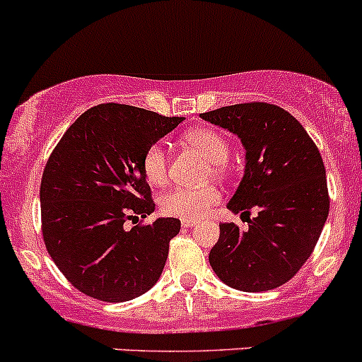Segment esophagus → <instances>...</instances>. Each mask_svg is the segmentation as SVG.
I'll use <instances>...</instances> for the list:
<instances>
[{
	"label": "esophagus",
	"instance_id": "34e87169",
	"mask_svg": "<svg viewBox=\"0 0 362 362\" xmlns=\"http://www.w3.org/2000/svg\"><path fill=\"white\" fill-rule=\"evenodd\" d=\"M194 226H196L194 221H182V228L184 229H191V228H194Z\"/></svg>",
	"mask_w": 362,
	"mask_h": 362
}]
</instances>
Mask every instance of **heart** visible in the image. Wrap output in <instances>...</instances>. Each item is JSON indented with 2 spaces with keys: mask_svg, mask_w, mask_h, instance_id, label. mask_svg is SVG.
<instances>
[{
  "mask_svg": "<svg viewBox=\"0 0 362 362\" xmlns=\"http://www.w3.org/2000/svg\"><path fill=\"white\" fill-rule=\"evenodd\" d=\"M184 141L210 163V175L224 178L228 175L229 141L214 127H194L184 134ZM141 173L151 185H163L168 178V156L163 145L152 144L141 158ZM221 194L215 187H175L160 196L159 208L168 217L196 221L202 218L214 204L218 203Z\"/></svg>",
  "mask_w": 362,
  "mask_h": 362,
  "instance_id": "1",
  "label": "heart"
}]
</instances>
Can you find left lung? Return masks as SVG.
Masks as SVG:
<instances>
[{
    "label": "left lung",
    "instance_id": "8db88e82",
    "mask_svg": "<svg viewBox=\"0 0 362 362\" xmlns=\"http://www.w3.org/2000/svg\"><path fill=\"white\" fill-rule=\"evenodd\" d=\"M208 122L242 138L245 175L228 203L247 218L221 224L208 261L218 279L245 293H261L289 282L317 245L327 214L326 168L305 127L284 108L264 101L231 105L202 113Z\"/></svg>",
    "mask_w": 362,
    "mask_h": 362
}]
</instances>
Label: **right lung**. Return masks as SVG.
Listing matches in <instances>:
<instances>
[{
	"label": "right lung",
	"instance_id": "1",
	"mask_svg": "<svg viewBox=\"0 0 362 362\" xmlns=\"http://www.w3.org/2000/svg\"><path fill=\"white\" fill-rule=\"evenodd\" d=\"M184 117L103 103L83 112L56 145L40 184L42 235L50 257L80 293L122 303L159 280L180 221H126L154 211L141 158Z\"/></svg>",
	"mask_w": 362,
	"mask_h": 362
}]
</instances>
